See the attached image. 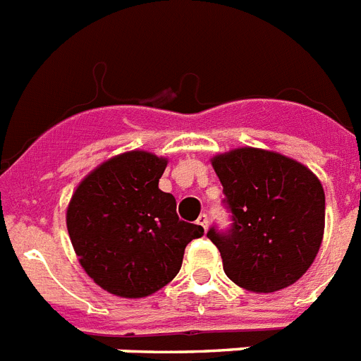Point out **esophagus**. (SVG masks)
Returning <instances> with one entry per match:
<instances>
[{"instance_id":"1","label":"esophagus","mask_w":361,"mask_h":361,"mask_svg":"<svg viewBox=\"0 0 361 361\" xmlns=\"http://www.w3.org/2000/svg\"><path fill=\"white\" fill-rule=\"evenodd\" d=\"M197 225H201V227L207 231V228H208V216H207V214H201V216H199Z\"/></svg>"}]
</instances>
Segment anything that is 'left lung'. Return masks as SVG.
Instances as JSON below:
<instances>
[{"mask_svg":"<svg viewBox=\"0 0 361 361\" xmlns=\"http://www.w3.org/2000/svg\"><path fill=\"white\" fill-rule=\"evenodd\" d=\"M232 214L228 231L207 236L225 275L243 290L273 293L305 275L324 232V192L306 166L284 154L240 147L212 159Z\"/></svg>","mask_w":361,"mask_h":361,"instance_id":"obj_1","label":"left lung"}]
</instances>
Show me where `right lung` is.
<instances>
[{
  "label": "right lung",
  "instance_id": "1",
  "mask_svg": "<svg viewBox=\"0 0 361 361\" xmlns=\"http://www.w3.org/2000/svg\"><path fill=\"white\" fill-rule=\"evenodd\" d=\"M168 160L129 151L82 178L68 204L71 245L90 279L109 293L140 299L171 282L184 249L204 228L178 219L159 180Z\"/></svg>",
  "mask_w": 361,
  "mask_h": 361
}]
</instances>
